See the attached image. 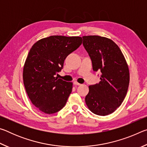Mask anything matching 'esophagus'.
Here are the masks:
<instances>
[{
	"instance_id": "34e87169",
	"label": "esophagus",
	"mask_w": 147,
	"mask_h": 147,
	"mask_svg": "<svg viewBox=\"0 0 147 147\" xmlns=\"http://www.w3.org/2000/svg\"><path fill=\"white\" fill-rule=\"evenodd\" d=\"M74 85H76V86H80V85H81V84H80V83H78V82H74Z\"/></svg>"
}]
</instances>
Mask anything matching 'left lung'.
I'll list each match as a JSON object with an SVG mask.
<instances>
[{
  "label": "left lung",
  "instance_id": "1",
  "mask_svg": "<svg viewBox=\"0 0 147 147\" xmlns=\"http://www.w3.org/2000/svg\"><path fill=\"white\" fill-rule=\"evenodd\" d=\"M83 45L94 71H100L98 84L89 86L85 98L91 112L108 115L121 105L127 93L130 73L121 49L111 39L98 36H83Z\"/></svg>",
  "mask_w": 147,
  "mask_h": 147
}]
</instances>
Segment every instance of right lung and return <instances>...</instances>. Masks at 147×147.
Listing matches in <instances>:
<instances>
[{
    "label": "right lung",
    "instance_id": "1",
    "mask_svg": "<svg viewBox=\"0 0 147 147\" xmlns=\"http://www.w3.org/2000/svg\"><path fill=\"white\" fill-rule=\"evenodd\" d=\"M81 37L52 36L32 47L23 68V82L32 103L47 114L63 108L72 91L73 83L55 77L63 69L69 54L81 45Z\"/></svg>",
    "mask_w": 147,
    "mask_h": 147
}]
</instances>
